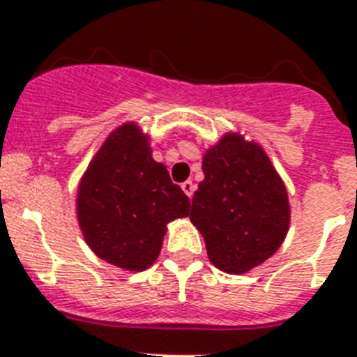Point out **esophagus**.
<instances>
[{
  "instance_id": "34e87169",
  "label": "esophagus",
  "mask_w": 357,
  "mask_h": 357,
  "mask_svg": "<svg viewBox=\"0 0 357 357\" xmlns=\"http://www.w3.org/2000/svg\"><path fill=\"white\" fill-rule=\"evenodd\" d=\"M181 188H183V192H185V194H187L188 197H192V196H194V190H196V185H194V183H192V181H185L181 185Z\"/></svg>"
}]
</instances>
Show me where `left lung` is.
<instances>
[{"mask_svg": "<svg viewBox=\"0 0 357 357\" xmlns=\"http://www.w3.org/2000/svg\"><path fill=\"white\" fill-rule=\"evenodd\" d=\"M204 179L190 221L215 268L243 275L277 252L289 230V201L264 149L228 132L203 156Z\"/></svg>", "mask_w": 357, "mask_h": 357, "instance_id": "left-lung-1", "label": "left lung"}]
</instances>
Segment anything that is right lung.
Instances as JSON below:
<instances>
[{"instance_id": "obj_1", "label": "right lung", "mask_w": 357, "mask_h": 357, "mask_svg": "<svg viewBox=\"0 0 357 357\" xmlns=\"http://www.w3.org/2000/svg\"><path fill=\"white\" fill-rule=\"evenodd\" d=\"M188 210V197L154 161L149 136L135 122L107 136L77 192V219L88 246L127 271L153 266L167 225Z\"/></svg>"}]
</instances>
